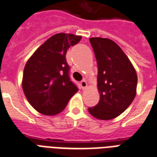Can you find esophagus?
<instances>
[{
  "label": "esophagus",
  "instance_id": "1",
  "mask_svg": "<svg viewBox=\"0 0 157 157\" xmlns=\"http://www.w3.org/2000/svg\"><path fill=\"white\" fill-rule=\"evenodd\" d=\"M80 85H81V87H82V89H86L87 87V82L85 81V80H82V82H80Z\"/></svg>",
  "mask_w": 157,
  "mask_h": 157
}]
</instances>
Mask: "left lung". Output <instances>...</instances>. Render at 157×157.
<instances>
[{"mask_svg":"<svg viewBox=\"0 0 157 157\" xmlns=\"http://www.w3.org/2000/svg\"><path fill=\"white\" fill-rule=\"evenodd\" d=\"M98 62L100 100L88 108L98 120H112L124 111L136 96L138 76L132 63L114 41L102 37L89 39Z\"/></svg>","mask_w":157,"mask_h":157,"instance_id":"left-lung-1","label":"left lung"}]
</instances>
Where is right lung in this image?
I'll list each match as a JSON object with an SVG mask.
<instances>
[{"mask_svg":"<svg viewBox=\"0 0 157 157\" xmlns=\"http://www.w3.org/2000/svg\"><path fill=\"white\" fill-rule=\"evenodd\" d=\"M81 36L57 33L37 48L27 61L22 87L35 110L45 115L59 114L78 91L70 81L65 55Z\"/></svg>","mask_w":157,"mask_h":157,"instance_id":"right-lung-1","label":"right lung"}]
</instances>
